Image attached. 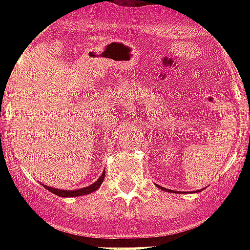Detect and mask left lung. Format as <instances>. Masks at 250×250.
Returning <instances> with one entry per match:
<instances>
[{
  "instance_id": "8db88e82",
  "label": "left lung",
  "mask_w": 250,
  "mask_h": 250,
  "mask_svg": "<svg viewBox=\"0 0 250 250\" xmlns=\"http://www.w3.org/2000/svg\"><path fill=\"white\" fill-rule=\"evenodd\" d=\"M158 188H160V189H164V190H167V189H166V188H164V187H158ZM168 192H171V190H170V189H168Z\"/></svg>"
}]
</instances>
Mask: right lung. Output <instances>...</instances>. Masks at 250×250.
<instances>
[{
  "mask_svg": "<svg viewBox=\"0 0 250 250\" xmlns=\"http://www.w3.org/2000/svg\"><path fill=\"white\" fill-rule=\"evenodd\" d=\"M104 179H105V172H102L101 176L93 183V184H90L88 187H84V188H80V189H58V188H53V187L45 186V184H41V186L46 188L49 192H52V193L57 194V196H60V197H78V196H84V194H89L94 190H97L100 188V186L104 182Z\"/></svg>",
  "mask_w": 250,
  "mask_h": 250,
  "instance_id": "add662e5",
  "label": "right lung"
}]
</instances>
